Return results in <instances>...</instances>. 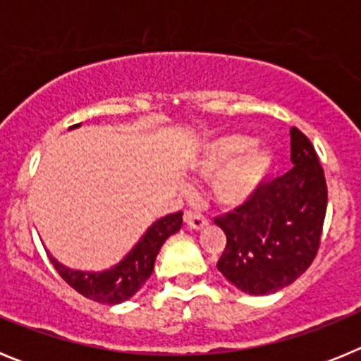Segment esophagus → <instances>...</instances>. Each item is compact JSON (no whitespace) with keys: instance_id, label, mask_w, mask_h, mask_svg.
I'll use <instances>...</instances> for the list:
<instances>
[{"instance_id":"esophagus-1","label":"esophagus","mask_w":361,"mask_h":361,"mask_svg":"<svg viewBox=\"0 0 361 361\" xmlns=\"http://www.w3.org/2000/svg\"><path fill=\"white\" fill-rule=\"evenodd\" d=\"M184 222H186L188 228L197 229V231H200V229H204L206 226H208V219H206V216L199 215V213H193V212L184 213Z\"/></svg>"}]
</instances>
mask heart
I'll use <instances>...</instances> for the list:
<instances>
[{"label": "heart", "instance_id": "obj_1", "mask_svg": "<svg viewBox=\"0 0 361 361\" xmlns=\"http://www.w3.org/2000/svg\"><path fill=\"white\" fill-rule=\"evenodd\" d=\"M276 166L273 149L244 133H224L208 141L195 161L199 177L213 178L212 197L222 209H238L269 180Z\"/></svg>", "mask_w": 361, "mask_h": 361}]
</instances>
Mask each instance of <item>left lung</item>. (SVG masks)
<instances>
[{
    "label": "left lung",
    "instance_id": "obj_1",
    "mask_svg": "<svg viewBox=\"0 0 361 361\" xmlns=\"http://www.w3.org/2000/svg\"><path fill=\"white\" fill-rule=\"evenodd\" d=\"M288 173L264 184L250 202L216 219L226 233L219 271L242 293L271 295L295 282L317 257L327 184L311 141L291 128Z\"/></svg>",
    "mask_w": 361,
    "mask_h": 361
}]
</instances>
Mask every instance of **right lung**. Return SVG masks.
Wrapping results in <instances>:
<instances>
[{
    "label": "right lung",
    "mask_w": 361,
    "mask_h": 361,
    "mask_svg": "<svg viewBox=\"0 0 361 361\" xmlns=\"http://www.w3.org/2000/svg\"><path fill=\"white\" fill-rule=\"evenodd\" d=\"M79 126L81 124H75V126H70L68 130L79 128ZM180 226H183V212L170 213V215L155 220L146 229L145 235L139 238V242L121 258L116 266L103 271L72 269L54 258L50 251L47 253H49L50 262L56 267L59 276L79 295L99 302V304L117 305L132 298L142 288V283L152 275L153 264H155V258H157L162 244L166 242V238L175 235Z\"/></svg>",
    "instance_id": "1"
}]
</instances>
